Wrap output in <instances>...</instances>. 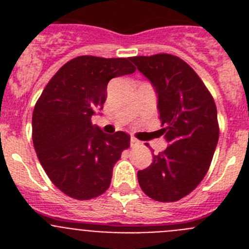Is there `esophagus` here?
Wrapping results in <instances>:
<instances>
[{
	"mask_svg": "<svg viewBox=\"0 0 249 249\" xmlns=\"http://www.w3.org/2000/svg\"><path fill=\"white\" fill-rule=\"evenodd\" d=\"M141 144L140 141L135 137H131V147H138Z\"/></svg>",
	"mask_w": 249,
	"mask_h": 249,
	"instance_id": "1",
	"label": "esophagus"
}]
</instances>
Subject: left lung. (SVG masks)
<instances>
[{
	"label": "left lung",
	"instance_id": "left-lung-1",
	"mask_svg": "<svg viewBox=\"0 0 249 249\" xmlns=\"http://www.w3.org/2000/svg\"><path fill=\"white\" fill-rule=\"evenodd\" d=\"M131 61L156 89L160 131L168 143L151 166L138 171V183L155 201H179L201 183L212 162L219 137L214 100L179 57L158 53Z\"/></svg>",
	"mask_w": 249,
	"mask_h": 249
}]
</instances>
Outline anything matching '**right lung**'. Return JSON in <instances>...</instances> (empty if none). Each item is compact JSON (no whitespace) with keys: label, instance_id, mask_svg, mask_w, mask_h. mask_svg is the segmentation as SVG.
<instances>
[{"label":"right lung","instance_id":"add662e5","mask_svg":"<svg viewBox=\"0 0 249 249\" xmlns=\"http://www.w3.org/2000/svg\"><path fill=\"white\" fill-rule=\"evenodd\" d=\"M128 58L80 56L59 68L32 114L35 151L52 183L68 197L96 198L108 190L129 135H106L91 118L102 109L109 80L133 73Z\"/></svg>","mask_w":249,"mask_h":249}]
</instances>
